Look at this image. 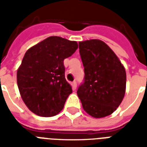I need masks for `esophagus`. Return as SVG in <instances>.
<instances>
[{
	"label": "esophagus",
	"mask_w": 147,
	"mask_h": 147,
	"mask_svg": "<svg viewBox=\"0 0 147 147\" xmlns=\"http://www.w3.org/2000/svg\"><path fill=\"white\" fill-rule=\"evenodd\" d=\"M71 86H72V88H73V90L76 89V86H77L76 82V81H73V82L71 83Z\"/></svg>",
	"instance_id": "esophagus-1"
}]
</instances>
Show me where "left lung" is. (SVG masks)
Listing matches in <instances>:
<instances>
[{"label": "left lung", "mask_w": 147, "mask_h": 147, "mask_svg": "<svg viewBox=\"0 0 147 147\" xmlns=\"http://www.w3.org/2000/svg\"><path fill=\"white\" fill-rule=\"evenodd\" d=\"M84 67V81L77 94L84 110L94 118L107 117L123 101L126 90L125 68L105 42L90 39L79 42Z\"/></svg>", "instance_id": "8db88e82"}]
</instances>
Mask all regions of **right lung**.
I'll list each match as a JSON object with an SVG mask.
<instances>
[{
	"label": "right lung",
	"mask_w": 147,
	"mask_h": 147,
	"mask_svg": "<svg viewBox=\"0 0 147 147\" xmlns=\"http://www.w3.org/2000/svg\"><path fill=\"white\" fill-rule=\"evenodd\" d=\"M78 49V43L51 36L30 47L17 70V84L23 101L40 117H53L64 108L72 93L65 79L64 60Z\"/></svg>",
	"instance_id": "1"
}]
</instances>
